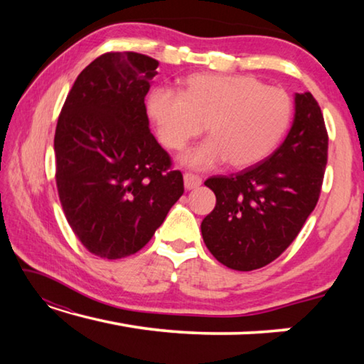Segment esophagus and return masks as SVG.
<instances>
[{
	"instance_id": "1",
	"label": "esophagus",
	"mask_w": 364,
	"mask_h": 364,
	"mask_svg": "<svg viewBox=\"0 0 364 364\" xmlns=\"http://www.w3.org/2000/svg\"><path fill=\"white\" fill-rule=\"evenodd\" d=\"M183 180H184V188H186L188 191L199 188L202 184V178L199 175H194V173H184Z\"/></svg>"
}]
</instances>
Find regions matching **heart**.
I'll use <instances>...</instances> for the list:
<instances>
[{
    "label": "heart",
    "mask_w": 364,
    "mask_h": 364,
    "mask_svg": "<svg viewBox=\"0 0 364 364\" xmlns=\"http://www.w3.org/2000/svg\"><path fill=\"white\" fill-rule=\"evenodd\" d=\"M147 112L167 149H183L207 128L210 138L181 156L188 167L205 170L228 160L247 168L276 149L292 119V100L284 90L264 86L250 75L196 73L181 93L156 88Z\"/></svg>",
    "instance_id": "1"
}]
</instances>
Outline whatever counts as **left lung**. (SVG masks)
Wrapping results in <instances>:
<instances>
[{"label": "left lung", "mask_w": 364, "mask_h": 364, "mask_svg": "<svg viewBox=\"0 0 364 364\" xmlns=\"http://www.w3.org/2000/svg\"><path fill=\"white\" fill-rule=\"evenodd\" d=\"M291 130L260 164L205 181L217 205L202 220L207 249L225 267L252 271L276 260L315 210L328 164V132L311 93L295 95Z\"/></svg>", "instance_id": "1"}]
</instances>
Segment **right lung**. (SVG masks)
Instances as JSON below:
<instances>
[{"label":"right lung","mask_w":364,"mask_h":364,"mask_svg":"<svg viewBox=\"0 0 364 364\" xmlns=\"http://www.w3.org/2000/svg\"><path fill=\"white\" fill-rule=\"evenodd\" d=\"M157 67L139 53L102 54L77 77L58 119L60 205L78 241L107 260L143 249L184 193L149 130L144 97Z\"/></svg>","instance_id":"1"}]
</instances>
